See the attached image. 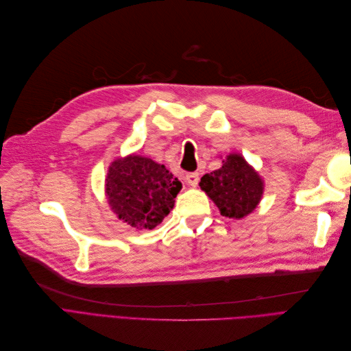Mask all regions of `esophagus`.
I'll return each mask as SVG.
<instances>
[{"label":"esophagus","mask_w":351,"mask_h":351,"mask_svg":"<svg viewBox=\"0 0 351 351\" xmlns=\"http://www.w3.org/2000/svg\"><path fill=\"white\" fill-rule=\"evenodd\" d=\"M186 183L192 187H196L199 183V174L197 173H189L186 176Z\"/></svg>","instance_id":"esophagus-1"}]
</instances>
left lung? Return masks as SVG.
Returning a JSON list of instances; mask_svg holds the SVG:
<instances>
[{"mask_svg": "<svg viewBox=\"0 0 351 351\" xmlns=\"http://www.w3.org/2000/svg\"><path fill=\"white\" fill-rule=\"evenodd\" d=\"M199 186L222 217L236 219L253 212L263 195V180L240 154H230L221 168L200 178Z\"/></svg>", "mask_w": 351, "mask_h": 351, "instance_id": "left-lung-1", "label": "left lung"}]
</instances>
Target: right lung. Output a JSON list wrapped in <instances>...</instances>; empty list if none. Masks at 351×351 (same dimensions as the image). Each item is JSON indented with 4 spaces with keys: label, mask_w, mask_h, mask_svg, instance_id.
Returning <instances> with one entry per match:
<instances>
[{
    "label": "right lung",
    "mask_w": 351,
    "mask_h": 351,
    "mask_svg": "<svg viewBox=\"0 0 351 351\" xmlns=\"http://www.w3.org/2000/svg\"><path fill=\"white\" fill-rule=\"evenodd\" d=\"M182 183L168 169L141 155L115 159L105 193L117 218L134 228L152 230L169 214Z\"/></svg>",
    "instance_id": "right-lung-1"
}]
</instances>
